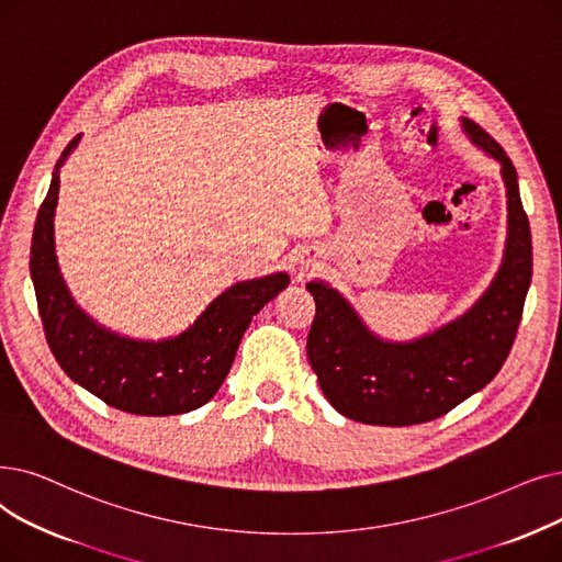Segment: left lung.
I'll use <instances>...</instances> for the list:
<instances>
[{
    "mask_svg": "<svg viewBox=\"0 0 562 562\" xmlns=\"http://www.w3.org/2000/svg\"><path fill=\"white\" fill-rule=\"evenodd\" d=\"M461 131L501 165L507 238L496 278L457 319L408 341L383 339L324 280L307 282L316 314L307 358L335 411L356 423L406 427L446 416L490 383L515 345L532 276L528 217L517 169L503 146L471 119Z\"/></svg>",
    "mask_w": 562,
    "mask_h": 562,
    "instance_id": "obj_1",
    "label": "left lung"
}]
</instances>
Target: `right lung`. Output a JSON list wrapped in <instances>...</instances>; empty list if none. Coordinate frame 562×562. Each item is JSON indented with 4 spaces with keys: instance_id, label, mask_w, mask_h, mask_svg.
Listing matches in <instances>:
<instances>
[{
    "instance_id": "add662e5",
    "label": "right lung",
    "mask_w": 562,
    "mask_h": 562,
    "mask_svg": "<svg viewBox=\"0 0 562 562\" xmlns=\"http://www.w3.org/2000/svg\"><path fill=\"white\" fill-rule=\"evenodd\" d=\"M80 137L70 139L55 165L32 238L30 271L47 345L72 381L119 411L177 416L200 408L229 374L252 316L280 294L289 276L271 273L232 284L175 337L135 339L101 326L72 299L55 246L59 172Z\"/></svg>"
}]
</instances>
